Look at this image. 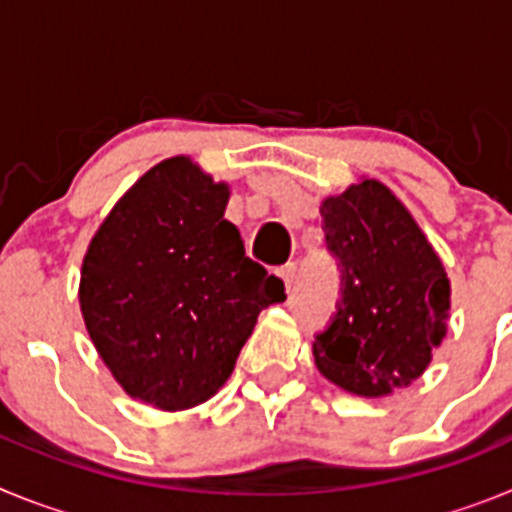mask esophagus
<instances>
[{
    "instance_id": "obj_1",
    "label": "esophagus",
    "mask_w": 512,
    "mask_h": 512,
    "mask_svg": "<svg viewBox=\"0 0 512 512\" xmlns=\"http://www.w3.org/2000/svg\"><path fill=\"white\" fill-rule=\"evenodd\" d=\"M277 274H279V279H282L284 287H287V292H289V289H292V284L297 282V264H284V266H279Z\"/></svg>"
}]
</instances>
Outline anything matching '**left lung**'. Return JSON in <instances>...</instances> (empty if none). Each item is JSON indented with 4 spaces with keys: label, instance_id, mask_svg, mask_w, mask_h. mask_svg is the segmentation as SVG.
I'll return each mask as SVG.
<instances>
[{
    "label": "left lung",
    "instance_id": "obj_1",
    "mask_svg": "<svg viewBox=\"0 0 512 512\" xmlns=\"http://www.w3.org/2000/svg\"><path fill=\"white\" fill-rule=\"evenodd\" d=\"M341 264V302L312 343L328 382L384 397L428 369L449 328L451 282L428 235L387 184L366 179L320 205Z\"/></svg>",
    "mask_w": 512,
    "mask_h": 512
}]
</instances>
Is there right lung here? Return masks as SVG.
<instances>
[{
    "instance_id": "1",
    "label": "right lung",
    "mask_w": 512,
    "mask_h": 512,
    "mask_svg": "<svg viewBox=\"0 0 512 512\" xmlns=\"http://www.w3.org/2000/svg\"><path fill=\"white\" fill-rule=\"evenodd\" d=\"M230 187L171 156L122 194L81 261L79 305L99 359L133 400L197 408L228 382L284 282L251 261Z\"/></svg>"
}]
</instances>
